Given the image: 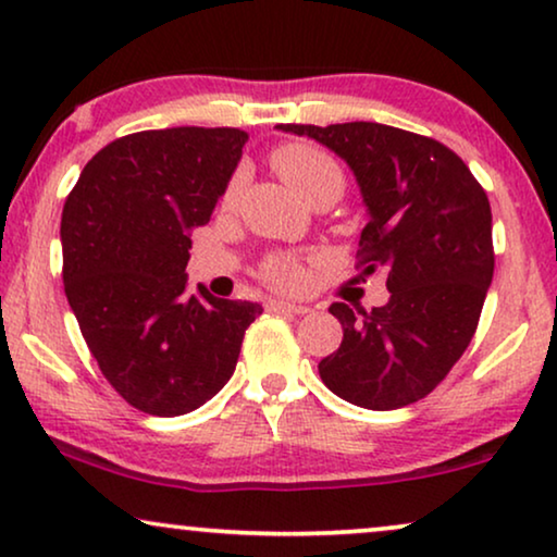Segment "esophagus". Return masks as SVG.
I'll use <instances>...</instances> for the list:
<instances>
[{
  "label": "esophagus",
  "mask_w": 557,
  "mask_h": 557,
  "mask_svg": "<svg viewBox=\"0 0 557 557\" xmlns=\"http://www.w3.org/2000/svg\"><path fill=\"white\" fill-rule=\"evenodd\" d=\"M269 309L271 311H281V314H296V317L309 314V311H311L307 304H294V301H271Z\"/></svg>",
  "instance_id": "esophagus-1"
}]
</instances>
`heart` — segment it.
<instances>
[{
	"label": "heart",
	"instance_id": "1",
	"mask_svg": "<svg viewBox=\"0 0 557 557\" xmlns=\"http://www.w3.org/2000/svg\"><path fill=\"white\" fill-rule=\"evenodd\" d=\"M271 166L278 172V177L288 182L296 193L309 197L311 193L322 187H345V174L342 166L332 154L314 144H284L271 154ZM238 189V180L231 182L227 195ZM265 284L273 288H299L304 284V258L299 253H271L263 258L261 269H258Z\"/></svg>",
	"mask_w": 557,
	"mask_h": 557
}]
</instances>
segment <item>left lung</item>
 Instances as JSON below:
<instances>
[{"mask_svg":"<svg viewBox=\"0 0 557 557\" xmlns=\"http://www.w3.org/2000/svg\"><path fill=\"white\" fill-rule=\"evenodd\" d=\"M345 159L370 223L357 265L385 271V307L332 304L345 337L319 362L342 400L395 410L421 400L448 375L474 337L494 273L492 210L459 154L429 136L349 121L281 124Z\"/></svg>","mask_w":557,"mask_h":557,"instance_id":"left-lung-1","label":"left lung"}]
</instances>
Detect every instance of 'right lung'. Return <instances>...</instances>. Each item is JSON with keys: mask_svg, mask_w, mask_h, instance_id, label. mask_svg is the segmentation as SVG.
<instances>
[{"mask_svg": "<svg viewBox=\"0 0 557 557\" xmlns=\"http://www.w3.org/2000/svg\"><path fill=\"white\" fill-rule=\"evenodd\" d=\"M248 134L177 126L121 136L83 166L60 223L63 284L83 339L128 406L182 416L238 362L261 304L187 288L189 233L225 195Z\"/></svg>", "mask_w": 557, "mask_h": 557, "instance_id": "obj_1", "label": "right lung"}]
</instances>
